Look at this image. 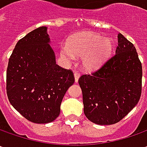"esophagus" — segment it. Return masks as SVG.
Here are the masks:
<instances>
[{"mask_svg": "<svg viewBox=\"0 0 147 147\" xmlns=\"http://www.w3.org/2000/svg\"><path fill=\"white\" fill-rule=\"evenodd\" d=\"M74 80H75V82H78V79L80 78V74L78 73V72H74Z\"/></svg>", "mask_w": 147, "mask_h": 147, "instance_id": "esophagus-1", "label": "esophagus"}]
</instances>
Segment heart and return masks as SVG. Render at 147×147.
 Here are the masks:
<instances>
[{"instance_id": "b5f03b06", "label": "heart", "mask_w": 147, "mask_h": 147, "mask_svg": "<svg viewBox=\"0 0 147 147\" xmlns=\"http://www.w3.org/2000/svg\"><path fill=\"white\" fill-rule=\"evenodd\" d=\"M113 44L109 38L92 32H82L74 35L60 47V56L65 63H72L75 56L81 57L85 70L97 69L110 56Z\"/></svg>"}]
</instances>
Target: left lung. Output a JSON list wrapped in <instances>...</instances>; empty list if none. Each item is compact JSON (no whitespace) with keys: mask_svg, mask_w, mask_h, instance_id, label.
Instances as JSON below:
<instances>
[{"mask_svg":"<svg viewBox=\"0 0 147 147\" xmlns=\"http://www.w3.org/2000/svg\"><path fill=\"white\" fill-rule=\"evenodd\" d=\"M142 77V67L135 47L119 33L115 55L92 74L78 79L86 117L99 125L120 121L138 102Z\"/></svg>","mask_w":147,"mask_h":147,"instance_id":"left-lung-1","label":"left lung"}]
</instances>
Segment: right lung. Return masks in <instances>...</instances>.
Masks as SVG:
<instances>
[{"mask_svg":"<svg viewBox=\"0 0 147 147\" xmlns=\"http://www.w3.org/2000/svg\"><path fill=\"white\" fill-rule=\"evenodd\" d=\"M47 27L28 33L17 42L9 59L6 92L15 110L35 123H48L60 113V105L74 74L56 65Z\"/></svg>","mask_w":147,"mask_h":147,"instance_id":"right-lung-1","label":"right lung"}]
</instances>
